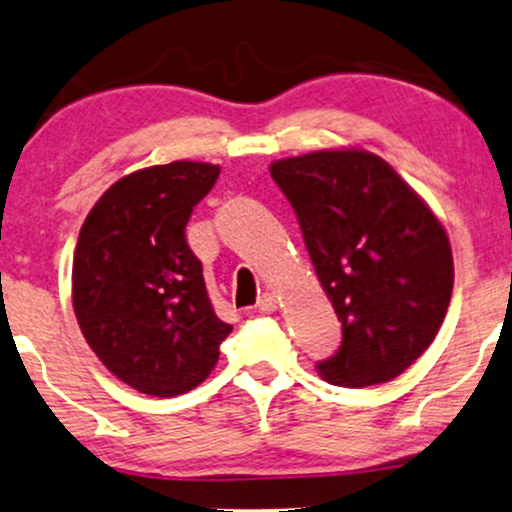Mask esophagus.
I'll list each match as a JSON object with an SVG mask.
<instances>
[{"mask_svg": "<svg viewBox=\"0 0 512 512\" xmlns=\"http://www.w3.org/2000/svg\"><path fill=\"white\" fill-rule=\"evenodd\" d=\"M258 311H263V314H273L275 309H278V297H275L273 292H263L261 297H258Z\"/></svg>", "mask_w": 512, "mask_h": 512, "instance_id": "34e87169", "label": "esophagus"}]
</instances>
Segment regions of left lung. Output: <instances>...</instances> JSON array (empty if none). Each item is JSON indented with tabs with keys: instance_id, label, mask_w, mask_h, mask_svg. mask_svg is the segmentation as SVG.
Wrapping results in <instances>:
<instances>
[{
	"instance_id": "left-lung-1",
	"label": "left lung",
	"mask_w": 512,
	"mask_h": 512,
	"mask_svg": "<svg viewBox=\"0 0 512 512\" xmlns=\"http://www.w3.org/2000/svg\"><path fill=\"white\" fill-rule=\"evenodd\" d=\"M292 203L342 342L318 362L345 388L388 383L422 357L453 294L448 234L386 160L359 148L270 165Z\"/></svg>"
}]
</instances>
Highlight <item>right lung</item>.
Masks as SVG:
<instances>
[{"instance_id":"obj_1","label":"right lung","mask_w":512,"mask_h":512,"mask_svg":"<svg viewBox=\"0 0 512 512\" xmlns=\"http://www.w3.org/2000/svg\"><path fill=\"white\" fill-rule=\"evenodd\" d=\"M218 177V165L191 160L126 174L78 234L71 270L78 326L100 362L138 393L174 398L194 390L232 333L215 316L184 234Z\"/></svg>"}]
</instances>
